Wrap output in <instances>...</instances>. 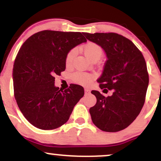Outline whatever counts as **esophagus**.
Returning a JSON list of instances; mask_svg holds the SVG:
<instances>
[{"label":"esophagus","mask_w":161,"mask_h":161,"mask_svg":"<svg viewBox=\"0 0 161 161\" xmlns=\"http://www.w3.org/2000/svg\"><path fill=\"white\" fill-rule=\"evenodd\" d=\"M85 93H86V94H89L90 93V90L88 89V88H85Z\"/></svg>","instance_id":"obj_1"}]
</instances>
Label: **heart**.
I'll list each match as a JSON object with an SVG mask.
<instances>
[{
	"label": "heart",
	"mask_w": 161,
	"mask_h": 161,
	"mask_svg": "<svg viewBox=\"0 0 161 161\" xmlns=\"http://www.w3.org/2000/svg\"><path fill=\"white\" fill-rule=\"evenodd\" d=\"M82 51L85 55L92 60L93 59H99L103 53L102 48L97 44L93 43V42H88L86 45L82 47ZM76 50L72 49L69 53H67L66 57V66H70L73 64V60H74L75 55H76ZM92 79V75L87 73H83V72H76L73 75V80L78 84L83 85V86H87L91 82Z\"/></svg>",
	"instance_id": "heart-1"
}]
</instances>
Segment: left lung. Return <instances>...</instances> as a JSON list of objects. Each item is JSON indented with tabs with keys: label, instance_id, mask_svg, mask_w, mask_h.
I'll list each match as a JSON object with an SVG mask.
<instances>
[{
	"label": "left lung",
	"instance_id": "left-lung-1",
	"mask_svg": "<svg viewBox=\"0 0 161 161\" xmlns=\"http://www.w3.org/2000/svg\"><path fill=\"white\" fill-rule=\"evenodd\" d=\"M83 35L106 53L107 61L97 82L101 89L113 92L106 97L99 92L92 91L97 98L96 104L89 109L92 120L104 132L123 130L136 119L145 103L149 82L145 58L130 40L119 34Z\"/></svg>",
	"mask_w": 161,
	"mask_h": 161
}]
</instances>
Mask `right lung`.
Returning <instances> with one entry per match:
<instances>
[{
	"mask_svg": "<svg viewBox=\"0 0 161 161\" xmlns=\"http://www.w3.org/2000/svg\"><path fill=\"white\" fill-rule=\"evenodd\" d=\"M84 32L45 30L32 35L19 49L13 69L14 96L20 111L31 124L50 130L69 119L84 88L54 86V76L66 69L71 49L86 42Z\"/></svg>",
	"mask_w": 161,
	"mask_h": 161,
	"instance_id": "add662e5",
	"label": "right lung"
}]
</instances>
